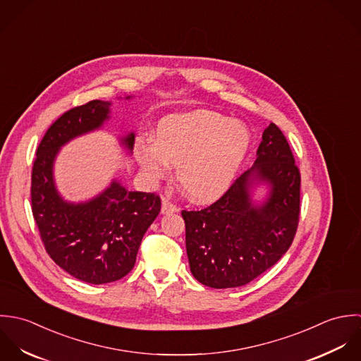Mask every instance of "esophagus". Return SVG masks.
Segmentation results:
<instances>
[{
    "label": "esophagus",
    "instance_id": "1",
    "mask_svg": "<svg viewBox=\"0 0 361 361\" xmlns=\"http://www.w3.org/2000/svg\"><path fill=\"white\" fill-rule=\"evenodd\" d=\"M177 211H178V208L173 202L163 198V201H161V214L163 215H170V214H174Z\"/></svg>",
    "mask_w": 361,
    "mask_h": 361
}]
</instances>
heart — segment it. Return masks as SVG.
Returning a JSON list of instances; mask_svg holds the SVG:
<instances>
[{
    "label": "heart",
    "instance_id": "obj_1",
    "mask_svg": "<svg viewBox=\"0 0 361 361\" xmlns=\"http://www.w3.org/2000/svg\"><path fill=\"white\" fill-rule=\"evenodd\" d=\"M251 146L248 128L208 110L163 118L154 142L138 145L137 157L152 180L163 178L169 161L177 164L181 188L197 202L219 198L231 185Z\"/></svg>",
    "mask_w": 361,
    "mask_h": 361
}]
</instances>
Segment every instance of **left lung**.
I'll list each match as a JSON object with an SVG mask.
<instances>
[{
    "label": "left lung",
    "mask_w": 361,
    "mask_h": 361,
    "mask_svg": "<svg viewBox=\"0 0 361 361\" xmlns=\"http://www.w3.org/2000/svg\"><path fill=\"white\" fill-rule=\"evenodd\" d=\"M254 179L271 187L259 207L250 202ZM301 176L288 140L274 123L262 134L254 166L201 211H183L185 247L194 278L214 288H238L286 254L300 219Z\"/></svg>",
    "instance_id": "left-lung-1"
}]
</instances>
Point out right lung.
<instances>
[{"label": "right lung", "mask_w": 361, "mask_h": 361, "mask_svg": "<svg viewBox=\"0 0 361 361\" xmlns=\"http://www.w3.org/2000/svg\"><path fill=\"white\" fill-rule=\"evenodd\" d=\"M110 104L92 100L66 111L46 131L32 169V212L47 254L73 278L92 285L116 282L131 272L142 237L161 207L154 192L127 191L117 181L85 204L66 202L57 192L53 164L59 149L100 128ZM134 141V134L123 138L130 150Z\"/></svg>", "instance_id": "1"}]
</instances>
